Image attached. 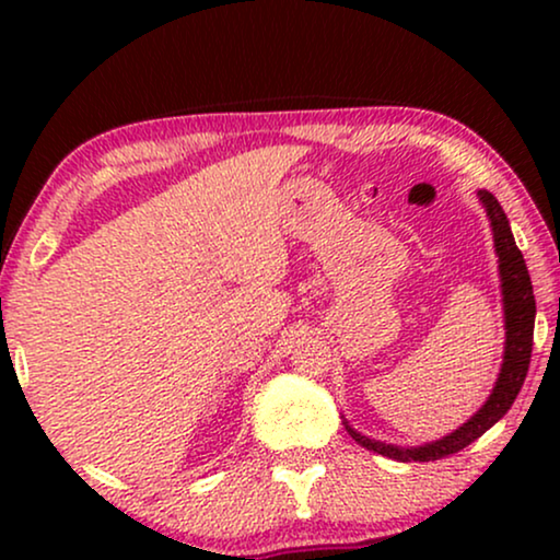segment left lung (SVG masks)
Segmentation results:
<instances>
[{
  "label": "left lung",
  "mask_w": 560,
  "mask_h": 560,
  "mask_svg": "<svg viewBox=\"0 0 560 560\" xmlns=\"http://www.w3.org/2000/svg\"><path fill=\"white\" fill-rule=\"evenodd\" d=\"M481 203H485L487 217L492 221L494 229V247L497 255H500V275H502V295H504V328H508V341H504V362L500 380L489 395L477 416H474L469 423H464L458 431H454L446 439L425 443L420 448H400L389 446V443H380L366 439V435L357 433L354 428H349L351 439H354L359 446L366 451H374V454L397 458V462H435V458L458 454V451L469 446L485 435L489 428H492L497 420H500L504 412L512 408L515 397L523 387L527 377V366H530V354H533V326H535V295L530 285V275H527L523 252L517 249L515 236L510 232V221L504 217L502 206L497 198L489 194V190H479Z\"/></svg>",
  "instance_id": "1"
}]
</instances>
